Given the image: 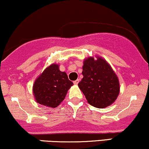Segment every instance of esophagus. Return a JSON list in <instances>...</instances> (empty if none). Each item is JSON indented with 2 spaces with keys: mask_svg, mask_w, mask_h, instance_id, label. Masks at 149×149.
Instances as JSON below:
<instances>
[{
  "mask_svg": "<svg viewBox=\"0 0 149 149\" xmlns=\"http://www.w3.org/2000/svg\"><path fill=\"white\" fill-rule=\"evenodd\" d=\"M79 79H77V80H75V81H74V84H75V85H77V84H78V83H79Z\"/></svg>",
  "mask_w": 149,
  "mask_h": 149,
  "instance_id": "1",
  "label": "esophagus"
}]
</instances>
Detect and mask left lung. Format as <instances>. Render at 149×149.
Returning a JSON list of instances; mask_svg holds the SVG:
<instances>
[{
    "label": "left lung",
    "mask_w": 149,
    "mask_h": 149,
    "mask_svg": "<svg viewBox=\"0 0 149 149\" xmlns=\"http://www.w3.org/2000/svg\"><path fill=\"white\" fill-rule=\"evenodd\" d=\"M83 78L78 84L91 105L104 108L116 100L120 92L118 77L104 59L88 57L84 61Z\"/></svg>",
    "instance_id": "obj_1"
}]
</instances>
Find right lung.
Returning a JSON list of instances; mask_svg holds the SVG:
<instances>
[{
    "label": "right lung",
    "instance_id": "add662e5",
    "mask_svg": "<svg viewBox=\"0 0 149 149\" xmlns=\"http://www.w3.org/2000/svg\"><path fill=\"white\" fill-rule=\"evenodd\" d=\"M73 85L67 74L59 70V65L52 64L36 79L33 92L36 102L49 107H56L65 97Z\"/></svg>",
    "mask_w": 149,
    "mask_h": 149
}]
</instances>
